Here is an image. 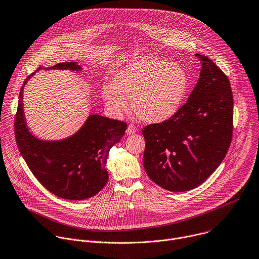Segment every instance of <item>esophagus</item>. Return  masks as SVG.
<instances>
[{"instance_id": "obj_1", "label": "esophagus", "mask_w": 259, "mask_h": 259, "mask_svg": "<svg viewBox=\"0 0 259 259\" xmlns=\"http://www.w3.org/2000/svg\"><path fill=\"white\" fill-rule=\"evenodd\" d=\"M137 126L136 125H134V124H130L128 126H127V128H126V135H134V134H136L137 133Z\"/></svg>"}]
</instances>
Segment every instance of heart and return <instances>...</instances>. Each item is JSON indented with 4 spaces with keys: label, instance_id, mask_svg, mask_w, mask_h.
<instances>
[{
    "label": "heart",
    "instance_id": "b5f03b06",
    "mask_svg": "<svg viewBox=\"0 0 259 259\" xmlns=\"http://www.w3.org/2000/svg\"><path fill=\"white\" fill-rule=\"evenodd\" d=\"M190 88L187 71L179 64L158 57H148L122 67L113 77V85L102 89L107 107L120 114L132 108L147 123H161L172 118L182 108Z\"/></svg>",
    "mask_w": 259,
    "mask_h": 259
}]
</instances>
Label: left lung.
<instances>
[{
  "mask_svg": "<svg viewBox=\"0 0 259 259\" xmlns=\"http://www.w3.org/2000/svg\"><path fill=\"white\" fill-rule=\"evenodd\" d=\"M188 101L170 119L147 125L144 168L171 192L197 188L220 166L233 135V93L227 75L207 57Z\"/></svg>",
  "mask_w": 259,
  "mask_h": 259,
  "instance_id": "1",
  "label": "left lung"
}]
</instances>
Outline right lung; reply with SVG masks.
Segmentation results:
<instances>
[{
	"mask_svg": "<svg viewBox=\"0 0 259 259\" xmlns=\"http://www.w3.org/2000/svg\"><path fill=\"white\" fill-rule=\"evenodd\" d=\"M81 71L77 62H62L48 68ZM34 71L24 80L14 131L21 156L37 181L51 193L67 200H84L99 193L108 181L106 168L110 149L120 141L126 123L91 114L72 136L62 140H41L29 131L23 110V90Z\"/></svg>",
	"mask_w": 259,
	"mask_h": 259,
	"instance_id": "add662e5",
	"label": "right lung"
}]
</instances>
